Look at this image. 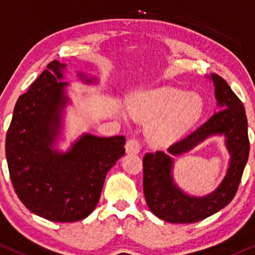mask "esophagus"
Wrapping results in <instances>:
<instances>
[{"instance_id": "esophagus-1", "label": "esophagus", "mask_w": 255, "mask_h": 255, "mask_svg": "<svg viewBox=\"0 0 255 255\" xmlns=\"http://www.w3.org/2000/svg\"><path fill=\"white\" fill-rule=\"evenodd\" d=\"M125 148H127L128 153H138L139 149H141V144H139V141L137 138L132 137L128 139L127 144H125Z\"/></svg>"}]
</instances>
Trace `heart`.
I'll return each instance as SVG.
<instances>
[{
	"label": "heart",
	"instance_id": "obj_1",
	"mask_svg": "<svg viewBox=\"0 0 255 255\" xmlns=\"http://www.w3.org/2000/svg\"><path fill=\"white\" fill-rule=\"evenodd\" d=\"M132 116L153 121L147 128V137L158 144L168 143L193 127L203 113V101L197 94L174 87H161L138 92L128 100Z\"/></svg>",
	"mask_w": 255,
	"mask_h": 255
}]
</instances>
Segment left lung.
<instances>
[{
	"label": "left lung",
	"mask_w": 255,
	"mask_h": 255,
	"mask_svg": "<svg viewBox=\"0 0 255 255\" xmlns=\"http://www.w3.org/2000/svg\"><path fill=\"white\" fill-rule=\"evenodd\" d=\"M215 97L220 111L213 114L204 124L168 148L177 155L193 148L208 136L223 133L231 153L229 170L218 188L203 198L185 194L171 179L172 159L157 150L146 153L143 164V193L150 212L164 221L172 224H191L204 220L226 207L236 194L249 155L248 122L242 101L229 84L218 74H212Z\"/></svg>",
	"instance_id": "obj_1"
}]
</instances>
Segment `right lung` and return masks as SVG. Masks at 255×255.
<instances>
[{"instance_id":"add662e5","label":"right lung","mask_w":255,"mask_h":255,"mask_svg":"<svg viewBox=\"0 0 255 255\" xmlns=\"http://www.w3.org/2000/svg\"><path fill=\"white\" fill-rule=\"evenodd\" d=\"M64 68L52 61L19 96L6 135V158L13 188L30 212L74 223L95 210L107 172L125 153V136L85 135L67 154L52 150L65 103Z\"/></svg>"}]
</instances>
